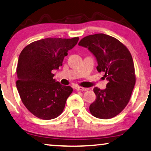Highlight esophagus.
<instances>
[{"instance_id":"esophagus-1","label":"esophagus","mask_w":151,"mask_h":151,"mask_svg":"<svg viewBox=\"0 0 151 151\" xmlns=\"http://www.w3.org/2000/svg\"><path fill=\"white\" fill-rule=\"evenodd\" d=\"M76 90L78 91H86L88 90V89L86 88H82V87H76V88H75Z\"/></svg>"}]
</instances>
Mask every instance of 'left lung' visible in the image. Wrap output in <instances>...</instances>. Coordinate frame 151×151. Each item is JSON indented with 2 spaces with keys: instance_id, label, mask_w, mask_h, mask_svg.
<instances>
[{
  "instance_id": "1",
  "label": "left lung",
  "mask_w": 151,
  "mask_h": 151,
  "mask_svg": "<svg viewBox=\"0 0 151 151\" xmlns=\"http://www.w3.org/2000/svg\"><path fill=\"white\" fill-rule=\"evenodd\" d=\"M78 45L87 48L96 57L99 73L104 72L106 88H94L96 96L90 105L92 116L101 119L115 117L124 109L135 83L132 56L124 44L103 33L86 36Z\"/></svg>"
}]
</instances>
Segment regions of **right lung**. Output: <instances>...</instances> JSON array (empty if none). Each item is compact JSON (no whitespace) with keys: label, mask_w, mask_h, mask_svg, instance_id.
I'll list each match as a JSON object with an SVG mask.
<instances>
[{"label":"right lung","mask_w":151,"mask_h":151,"mask_svg":"<svg viewBox=\"0 0 151 151\" xmlns=\"http://www.w3.org/2000/svg\"><path fill=\"white\" fill-rule=\"evenodd\" d=\"M78 41V37L45 38L27 45L19 55L17 90L23 104L36 117L51 120L63 112L73 90L57 81L52 70L62 65L68 50Z\"/></svg>","instance_id":"right-lung-1"}]
</instances>
